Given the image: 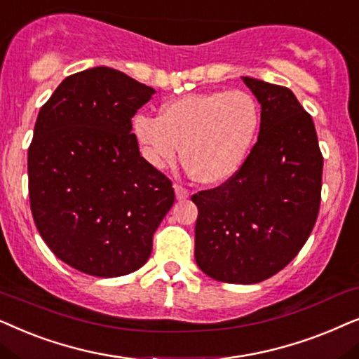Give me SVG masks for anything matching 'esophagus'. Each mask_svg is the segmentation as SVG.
Instances as JSON below:
<instances>
[{
	"instance_id": "34e87169",
	"label": "esophagus",
	"mask_w": 359,
	"mask_h": 359,
	"mask_svg": "<svg viewBox=\"0 0 359 359\" xmlns=\"http://www.w3.org/2000/svg\"><path fill=\"white\" fill-rule=\"evenodd\" d=\"M174 192H175L177 200H185V198H189V195H190L189 190L182 187V185H179V184L174 185Z\"/></svg>"
}]
</instances>
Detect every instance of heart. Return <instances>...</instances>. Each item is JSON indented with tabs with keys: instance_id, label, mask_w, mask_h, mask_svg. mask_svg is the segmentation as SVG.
Here are the masks:
<instances>
[{
	"instance_id": "1",
	"label": "heart",
	"mask_w": 359,
	"mask_h": 359,
	"mask_svg": "<svg viewBox=\"0 0 359 359\" xmlns=\"http://www.w3.org/2000/svg\"><path fill=\"white\" fill-rule=\"evenodd\" d=\"M261 107L251 93L218 90L167 102L161 116L137 114L133 133L156 169L174 164L182 151L195 180L219 185L233 179L250 157L261 130Z\"/></svg>"
}]
</instances>
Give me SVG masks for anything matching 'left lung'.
I'll return each mask as SVG.
<instances>
[{"mask_svg":"<svg viewBox=\"0 0 359 359\" xmlns=\"http://www.w3.org/2000/svg\"><path fill=\"white\" fill-rule=\"evenodd\" d=\"M261 104L257 142L228 182L195 194V261L228 284L269 279L302 250L317 222L323 157L312 116L289 88L245 76Z\"/></svg>","mask_w":359,"mask_h":359,"instance_id":"left-lung-1","label":"left lung"}]
</instances>
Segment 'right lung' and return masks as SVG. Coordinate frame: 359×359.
Returning a JSON list of instances; mask_svg holds the SVG:
<instances>
[{
	"instance_id": "1",
	"label": "right lung",
	"mask_w": 359,
	"mask_h": 359,
	"mask_svg": "<svg viewBox=\"0 0 359 359\" xmlns=\"http://www.w3.org/2000/svg\"><path fill=\"white\" fill-rule=\"evenodd\" d=\"M154 88L109 67L62 82L37 114L27 152L34 223L50 251L97 277L135 272L175 195L140 154L131 118Z\"/></svg>"
}]
</instances>
